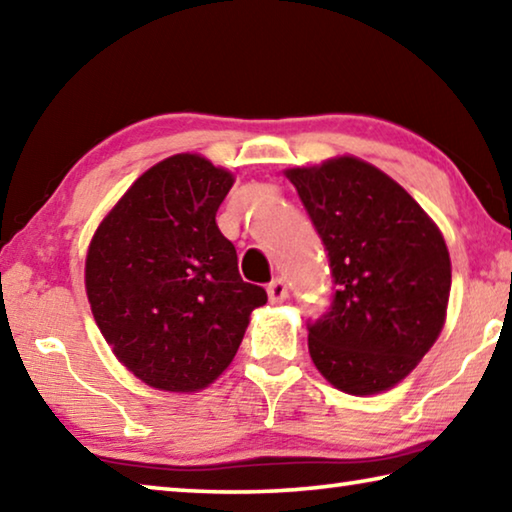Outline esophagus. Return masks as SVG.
Masks as SVG:
<instances>
[{"instance_id":"esophagus-1","label":"esophagus","mask_w":512,"mask_h":512,"mask_svg":"<svg viewBox=\"0 0 512 512\" xmlns=\"http://www.w3.org/2000/svg\"><path fill=\"white\" fill-rule=\"evenodd\" d=\"M266 291H268V300H271L273 305H277V302H284L289 296L287 284H284L282 277H275V280H271V284H268Z\"/></svg>"}]
</instances>
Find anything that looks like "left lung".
Listing matches in <instances>:
<instances>
[{"instance_id":"1","label":"left lung","mask_w":512,"mask_h":512,"mask_svg":"<svg viewBox=\"0 0 512 512\" xmlns=\"http://www.w3.org/2000/svg\"><path fill=\"white\" fill-rule=\"evenodd\" d=\"M323 241L334 298L309 323V354L350 395L388 391L418 366L445 325L452 262L427 212L359 158L287 169Z\"/></svg>"}]
</instances>
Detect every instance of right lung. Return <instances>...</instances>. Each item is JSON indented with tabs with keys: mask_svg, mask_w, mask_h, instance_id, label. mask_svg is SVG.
<instances>
[{
	"mask_svg": "<svg viewBox=\"0 0 512 512\" xmlns=\"http://www.w3.org/2000/svg\"><path fill=\"white\" fill-rule=\"evenodd\" d=\"M235 176L196 153L135 180L94 232L85 291L115 357L144 384L194 393L230 366L266 291L244 282L216 212Z\"/></svg>",
	"mask_w": 512,
	"mask_h": 512,
	"instance_id": "1",
	"label": "right lung"
}]
</instances>
